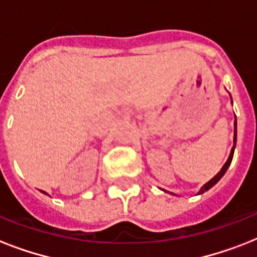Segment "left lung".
I'll return each instance as SVG.
<instances>
[{
    "label": "left lung",
    "mask_w": 257,
    "mask_h": 257,
    "mask_svg": "<svg viewBox=\"0 0 257 257\" xmlns=\"http://www.w3.org/2000/svg\"><path fill=\"white\" fill-rule=\"evenodd\" d=\"M231 100H232V97H231ZM235 147H236V118H235V135H233V147H232L231 153H229L228 160L225 161V164L223 165V168L220 169V172L215 176V177H212V179L209 180L207 184H204L203 187H201V189L197 192V195H201V193H204V192H207L208 189H211V188L213 187V185H215V184L217 183L220 179H221V177H223L224 173L227 172V169L229 168V165H231V163H232V159H233V152H235ZM163 191H164V189H163ZM172 195H175V193H172Z\"/></svg>",
    "instance_id": "obj_1"
}]
</instances>
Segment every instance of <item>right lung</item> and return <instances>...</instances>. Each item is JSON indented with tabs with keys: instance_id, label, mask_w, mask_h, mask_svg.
I'll list each match as a JSON object with an SVG mask.
<instances>
[{
	"instance_id": "1",
	"label": "right lung",
	"mask_w": 257,
	"mask_h": 257,
	"mask_svg": "<svg viewBox=\"0 0 257 257\" xmlns=\"http://www.w3.org/2000/svg\"><path fill=\"white\" fill-rule=\"evenodd\" d=\"M42 192H44V191H42ZM44 193H46V192H44Z\"/></svg>"
}]
</instances>
